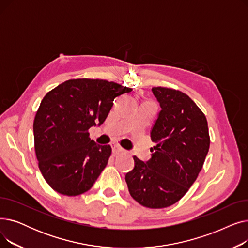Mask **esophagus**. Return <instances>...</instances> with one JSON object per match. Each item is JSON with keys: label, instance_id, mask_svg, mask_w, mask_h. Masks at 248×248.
Returning <instances> with one entry per match:
<instances>
[{"label": "esophagus", "instance_id": "34e87169", "mask_svg": "<svg viewBox=\"0 0 248 248\" xmlns=\"http://www.w3.org/2000/svg\"><path fill=\"white\" fill-rule=\"evenodd\" d=\"M111 147H112V153L114 155H119L124 151L119 144H111Z\"/></svg>", "mask_w": 248, "mask_h": 248}]
</instances>
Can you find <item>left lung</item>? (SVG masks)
Masks as SVG:
<instances>
[{
    "label": "left lung",
    "mask_w": 248,
    "mask_h": 248,
    "mask_svg": "<svg viewBox=\"0 0 248 248\" xmlns=\"http://www.w3.org/2000/svg\"><path fill=\"white\" fill-rule=\"evenodd\" d=\"M152 90L162 108L151 132L157 146L147 163L135 155L125 182L138 203L161 209L178 202L196 181L210 137L205 114L186 93L163 86Z\"/></svg>",
    "instance_id": "left-lung-1"
}]
</instances>
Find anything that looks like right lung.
I'll use <instances>...</instances> for the list:
<instances>
[{"label": "right lung", "mask_w": 248, "mask_h": 248, "mask_svg": "<svg viewBox=\"0 0 248 248\" xmlns=\"http://www.w3.org/2000/svg\"><path fill=\"white\" fill-rule=\"evenodd\" d=\"M131 91L113 81L77 78L44 96L34 119V147L39 169L54 191L78 196L93 187L111 147L95 144L88 129L106 121L115 97Z\"/></svg>", "instance_id": "1"}]
</instances>
